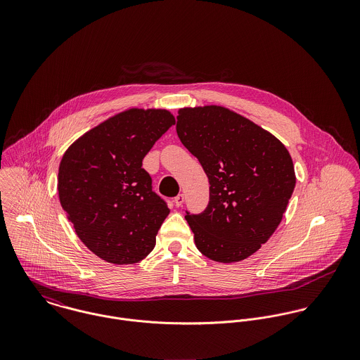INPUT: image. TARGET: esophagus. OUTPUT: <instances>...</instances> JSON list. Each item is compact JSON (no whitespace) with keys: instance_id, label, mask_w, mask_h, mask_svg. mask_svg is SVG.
I'll list each match as a JSON object with an SVG mask.
<instances>
[{"instance_id":"obj_1","label":"esophagus","mask_w":360,"mask_h":360,"mask_svg":"<svg viewBox=\"0 0 360 360\" xmlns=\"http://www.w3.org/2000/svg\"><path fill=\"white\" fill-rule=\"evenodd\" d=\"M173 202H174V205L176 206L183 205V202H184V195H183V194L176 195V197H174V200H173Z\"/></svg>"}]
</instances>
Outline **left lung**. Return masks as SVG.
Listing matches in <instances>:
<instances>
[{
    "label": "left lung",
    "instance_id": "obj_1",
    "mask_svg": "<svg viewBox=\"0 0 360 360\" xmlns=\"http://www.w3.org/2000/svg\"><path fill=\"white\" fill-rule=\"evenodd\" d=\"M176 130L210 184L205 210H186L197 248L221 263L251 257L276 231L292 195L291 155L273 134L223 106L180 109Z\"/></svg>",
    "mask_w": 360,
    "mask_h": 360
}]
</instances>
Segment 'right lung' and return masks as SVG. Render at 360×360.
<instances>
[{"instance_id": "right-lung-1", "label": "right lung", "mask_w": 360, "mask_h": 360, "mask_svg": "<svg viewBox=\"0 0 360 360\" xmlns=\"http://www.w3.org/2000/svg\"><path fill=\"white\" fill-rule=\"evenodd\" d=\"M165 109H129L76 140L62 156L58 194L82 243L115 264L147 257L169 214L143 159L174 124Z\"/></svg>"}]
</instances>
